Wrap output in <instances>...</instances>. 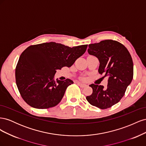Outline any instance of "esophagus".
<instances>
[{
    "label": "esophagus",
    "instance_id": "1",
    "mask_svg": "<svg viewBox=\"0 0 146 146\" xmlns=\"http://www.w3.org/2000/svg\"><path fill=\"white\" fill-rule=\"evenodd\" d=\"M77 84H78V85L79 86H80V87H82V88L85 87V86H86V84L83 83H82V82H77Z\"/></svg>",
    "mask_w": 146,
    "mask_h": 146
}]
</instances>
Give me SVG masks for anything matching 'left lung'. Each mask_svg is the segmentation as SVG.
Here are the masks:
<instances>
[{
	"label": "left lung",
	"mask_w": 146,
	"mask_h": 146,
	"mask_svg": "<svg viewBox=\"0 0 146 146\" xmlns=\"http://www.w3.org/2000/svg\"><path fill=\"white\" fill-rule=\"evenodd\" d=\"M88 47V54L99 61V72L104 73L108 80L106 88L102 85H90L92 93L86 99L92 105L107 109L118 103L124 96L133 79V60L127 48L116 41L108 39L90 44Z\"/></svg>",
	"instance_id": "obj_1"
}]
</instances>
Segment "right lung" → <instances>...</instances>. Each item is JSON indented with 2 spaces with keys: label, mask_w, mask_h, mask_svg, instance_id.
Wrapping results in <instances>:
<instances>
[{
  "label": "right lung",
  "mask_w": 146,
  "mask_h": 146,
  "mask_svg": "<svg viewBox=\"0 0 146 146\" xmlns=\"http://www.w3.org/2000/svg\"><path fill=\"white\" fill-rule=\"evenodd\" d=\"M88 44L70 47L55 42L30 46L17 62L16 82L26 103L38 109L55 107L62 99L68 86L74 82L54 80L57 69L70 68L85 52Z\"/></svg>",
  "instance_id": "add662e5"
}]
</instances>
